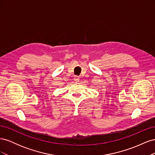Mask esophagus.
<instances>
[{
  "mask_svg": "<svg viewBox=\"0 0 155 155\" xmlns=\"http://www.w3.org/2000/svg\"><path fill=\"white\" fill-rule=\"evenodd\" d=\"M74 81H76V82H78L79 81V78L78 76H74Z\"/></svg>",
  "mask_w": 155,
  "mask_h": 155,
  "instance_id": "34e87169",
  "label": "esophagus"
}]
</instances>
